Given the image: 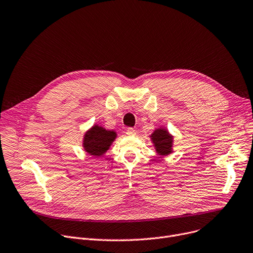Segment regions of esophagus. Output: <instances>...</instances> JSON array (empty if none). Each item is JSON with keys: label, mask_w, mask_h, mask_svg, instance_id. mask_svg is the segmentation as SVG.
<instances>
[{"label": "esophagus", "mask_w": 253, "mask_h": 253, "mask_svg": "<svg viewBox=\"0 0 253 253\" xmlns=\"http://www.w3.org/2000/svg\"><path fill=\"white\" fill-rule=\"evenodd\" d=\"M135 133H137V131H135L133 128H131V127H128L127 129H126V134L127 135H135Z\"/></svg>", "instance_id": "34e87169"}]
</instances>
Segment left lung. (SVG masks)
Segmentation results:
<instances>
[{"mask_svg":"<svg viewBox=\"0 0 253 253\" xmlns=\"http://www.w3.org/2000/svg\"><path fill=\"white\" fill-rule=\"evenodd\" d=\"M151 141L157 155L165 157L173 152V135L166 127H158L150 134Z\"/></svg>","mask_w":253,"mask_h":253,"instance_id":"obj_1","label":"left lung"}]
</instances>
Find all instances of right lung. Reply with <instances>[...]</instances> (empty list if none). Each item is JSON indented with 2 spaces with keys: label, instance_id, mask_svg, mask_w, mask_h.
<instances>
[{
  "label": "right lung",
  "instance_id": "right-lung-1",
  "mask_svg": "<svg viewBox=\"0 0 253 253\" xmlns=\"http://www.w3.org/2000/svg\"><path fill=\"white\" fill-rule=\"evenodd\" d=\"M118 133L115 130L106 129L99 125H93L84 133L82 146L90 156L102 157L110 149Z\"/></svg>",
  "mask_w": 253,
  "mask_h": 253
}]
</instances>
